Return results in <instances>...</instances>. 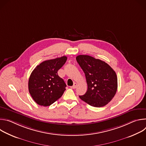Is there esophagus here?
<instances>
[{
    "label": "esophagus",
    "mask_w": 146,
    "mask_h": 146,
    "mask_svg": "<svg viewBox=\"0 0 146 146\" xmlns=\"http://www.w3.org/2000/svg\"><path fill=\"white\" fill-rule=\"evenodd\" d=\"M77 83H76V82H74L73 86L72 87H71V88H72V89H75V88L77 87Z\"/></svg>",
    "instance_id": "esophagus-1"
}]
</instances>
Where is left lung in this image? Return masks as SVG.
I'll list each match as a JSON object with an SVG mask.
<instances>
[{"label":"left lung","instance_id":"left-lung-1","mask_svg":"<svg viewBox=\"0 0 146 146\" xmlns=\"http://www.w3.org/2000/svg\"><path fill=\"white\" fill-rule=\"evenodd\" d=\"M76 60L85 73L88 86L86 93L80 98L94 107L106 105L117 90L115 71L105 62L89 55H78Z\"/></svg>","mask_w":146,"mask_h":146}]
</instances>
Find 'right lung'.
<instances>
[{"label":"right lung","mask_w":146,"mask_h":146,"mask_svg":"<svg viewBox=\"0 0 146 146\" xmlns=\"http://www.w3.org/2000/svg\"><path fill=\"white\" fill-rule=\"evenodd\" d=\"M67 60L66 56L41 62L32 72L28 82L29 92L38 105L48 106L59 99L66 90L65 81L58 71Z\"/></svg>","instance_id":"right-lung-1"}]
</instances>
